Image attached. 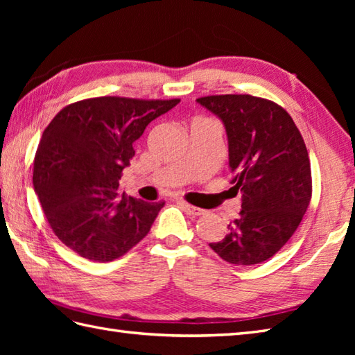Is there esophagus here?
<instances>
[{
  "mask_svg": "<svg viewBox=\"0 0 355 355\" xmlns=\"http://www.w3.org/2000/svg\"><path fill=\"white\" fill-rule=\"evenodd\" d=\"M180 205H182V207L184 209V212H186L187 215H191V216H201V215H206V210H205V209L195 207V206L189 205V202H184V201H182V202H180Z\"/></svg>",
  "mask_w": 355,
  "mask_h": 355,
  "instance_id": "esophagus-1",
  "label": "esophagus"
}]
</instances>
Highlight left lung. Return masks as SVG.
Instances as JSON below:
<instances>
[{
	"mask_svg": "<svg viewBox=\"0 0 355 355\" xmlns=\"http://www.w3.org/2000/svg\"><path fill=\"white\" fill-rule=\"evenodd\" d=\"M223 120L232 183L243 193L227 235L210 248L235 266L270 259L286 244L311 201V164L302 134L281 105L250 94L197 99Z\"/></svg>",
	"mask_w": 355,
	"mask_h": 355,
	"instance_id": "left-lung-1",
	"label": "left lung"
}]
</instances>
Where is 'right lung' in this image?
<instances>
[{
	"label": "right lung",
	"instance_id": "add662e5",
	"mask_svg": "<svg viewBox=\"0 0 355 355\" xmlns=\"http://www.w3.org/2000/svg\"><path fill=\"white\" fill-rule=\"evenodd\" d=\"M180 99L103 96L67 105L42 132L33 186L53 233L93 262L119 259L148 235L164 201L119 191L134 141Z\"/></svg>",
	"mask_w": 355,
	"mask_h": 355
}]
</instances>
